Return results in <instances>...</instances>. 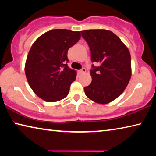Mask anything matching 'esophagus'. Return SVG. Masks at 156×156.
Here are the masks:
<instances>
[{
    "instance_id": "esophagus-1",
    "label": "esophagus",
    "mask_w": 156,
    "mask_h": 156,
    "mask_svg": "<svg viewBox=\"0 0 156 156\" xmlns=\"http://www.w3.org/2000/svg\"><path fill=\"white\" fill-rule=\"evenodd\" d=\"M85 72H86V69L84 68V67H83L80 70H79V72H80V73H84Z\"/></svg>"
}]
</instances>
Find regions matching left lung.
<instances>
[{
	"label": "left lung",
	"instance_id": "obj_1",
	"mask_svg": "<svg viewBox=\"0 0 156 156\" xmlns=\"http://www.w3.org/2000/svg\"><path fill=\"white\" fill-rule=\"evenodd\" d=\"M91 51V83L84 87L89 99L107 104L120 96L131 76V55L129 49L112 31L105 30L81 31Z\"/></svg>",
	"mask_w": 156,
	"mask_h": 156
}]
</instances>
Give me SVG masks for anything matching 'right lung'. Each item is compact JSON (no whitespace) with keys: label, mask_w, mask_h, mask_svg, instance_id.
<instances>
[{"label":"right lung","mask_w":156,"mask_h":156,"mask_svg":"<svg viewBox=\"0 0 156 156\" xmlns=\"http://www.w3.org/2000/svg\"><path fill=\"white\" fill-rule=\"evenodd\" d=\"M80 38V31L56 29L43 34L32 44L25 72L31 89L41 98L52 102L68 95L76 72L68 67L67 51Z\"/></svg>","instance_id":"obj_1"}]
</instances>
